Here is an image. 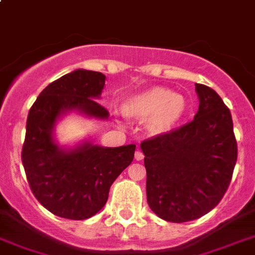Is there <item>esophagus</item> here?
Instances as JSON below:
<instances>
[{
  "label": "esophagus",
  "instance_id": "1",
  "mask_svg": "<svg viewBox=\"0 0 255 255\" xmlns=\"http://www.w3.org/2000/svg\"><path fill=\"white\" fill-rule=\"evenodd\" d=\"M135 159L137 160V161H140V160H143L144 159L143 152H141V151H136L135 152Z\"/></svg>",
  "mask_w": 255,
  "mask_h": 255
}]
</instances>
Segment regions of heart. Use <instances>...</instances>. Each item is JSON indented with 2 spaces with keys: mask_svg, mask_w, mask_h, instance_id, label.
<instances>
[{
  "mask_svg": "<svg viewBox=\"0 0 255 255\" xmlns=\"http://www.w3.org/2000/svg\"><path fill=\"white\" fill-rule=\"evenodd\" d=\"M185 99L169 88L151 87L133 94L123 102V115L133 122H145L152 136L173 131L185 114Z\"/></svg>",
  "mask_w": 255,
  "mask_h": 255,
  "instance_id": "heart-1",
  "label": "heart"
}]
</instances>
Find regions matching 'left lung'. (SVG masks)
<instances>
[{"label": "left lung", "instance_id": "obj_1", "mask_svg": "<svg viewBox=\"0 0 255 255\" xmlns=\"http://www.w3.org/2000/svg\"><path fill=\"white\" fill-rule=\"evenodd\" d=\"M200 100L190 123L140 148L147 169V201L169 222L197 220L222 200L237 161L233 120L217 92L196 83Z\"/></svg>", "mask_w": 255, "mask_h": 255}]
</instances>
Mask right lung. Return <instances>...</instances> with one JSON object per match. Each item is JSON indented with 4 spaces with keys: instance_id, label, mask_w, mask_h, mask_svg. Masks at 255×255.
Segmentation results:
<instances>
[{
    "instance_id": "obj_1",
    "label": "right lung",
    "mask_w": 255,
    "mask_h": 255,
    "mask_svg": "<svg viewBox=\"0 0 255 255\" xmlns=\"http://www.w3.org/2000/svg\"><path fill=\"white\" fill-rule=\"evenodd\" d=\"M104 83V74L75 70L50 83L27 115L21 155L26 177L35 198L58 217L86 220L98 213L112 182L133 160L135 144L108 148L85 141L67 149L54 140L57 120L70 111L108 119L95 100Z\"/></svg>"
}]
</instances>
